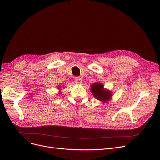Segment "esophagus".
<instances>
[{"instance_id":"esophagus-1","label":"esophagus","mask_w":160,"mask_h":160,"mask_svg":"<svg viewBox=\"0 0 160 160\" xmlns=\"http://www.w3.org/2000/svg\"><path fill=\"white\" fill-rule=\"evenodd\" d=\"M74 80H75L76 83H77V84H81V83H82V80L80 77H75Z\"/></svg>"}]
</instances>
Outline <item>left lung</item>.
<instances>
[{
  "label": "left lung",
  "instance_id": "left-lung-1",
  "mask_svg": "<svg viewBox=\"0 0 160 160\" xmlns=\"http://www.w3.org/2000/svg\"><path fill=\"white\" fill-rule=\"evenodd\" d=\"M90 91L94 97L102 103H106L112 99L113 94L110 90L104 88V85L99 82H95L91 85Z\"/></svg>",
  "mask_w": 160,
  "mask_h": 160
}]
</instances>
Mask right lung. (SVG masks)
I'll list each match as a JSON object with an SVG mask.
<instances>
[{
  "mask_svg": "<svg viewBox=\"0 0 160 160\" xmlns=\"http://www.w3.org/2000/svg\"><path fill=\"white\" fill-rule=\"evenodd\" d=\"M57 87H58V89L60 90V91H59V94H60V93H61V88H62V86H60V85H59V86H58Z\"/></svg>",
  "mask_w": 160,
  "mask_h": 160,
  "instance_id": "right-lung-1",
  "label": "right lung"
}]
</instances>
